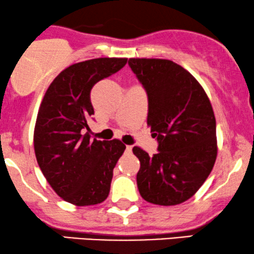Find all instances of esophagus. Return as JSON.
<instances>
[{"label": "esophagus", "instance_id": "1", "mask_svg": "<svg viewBox=\"0 0 254 254\" xmlns=\"http://www.w3.org/2000/svg\"><path fill=\"white\" fill-rule=\"evenodd\" d=\"M131 149H133V147H131V145H126V152H128V154H130Z\"/></svg>", "mask_w": 254, "mask_h": 254}]
</instances>
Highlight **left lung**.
<instances>
[{"label":"left lung","instance_id":"1","mask_svg":"<svg viewBox=\"0 0 254 254\" xmlns=\"http://www.w3.org/2000/svg\"><path fill=\"white\" fill-rule=\"evenodd\" d=\"M128 64L147 91V124L158 141L154 156L133 148L141 164L138 190L150 203H183L202 186L216 161L210 100L195 77L171 60L131 58Z\"/></svg>","mask_w":254,"mask_h":254}]
</instances>
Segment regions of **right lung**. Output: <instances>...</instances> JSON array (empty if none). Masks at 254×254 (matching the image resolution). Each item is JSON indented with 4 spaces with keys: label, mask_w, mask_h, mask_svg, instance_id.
I'll return each mask as SVG.
<instances>
[{
    "label": "right lung",
    "mask_w": 254,
    "mask_h": 254,
    "mask_svg": "<svg viewBox=\"0 0 254 254\" xmlns=\"http://www.w3.org/2000/svg\"><path fill=\"white\" fill-rule=\"evenodd\" d=\"M126 64V58H99L69 65L40 104L33 134L37 162L54 192L75 206L98 204L109 196L113 169L126 149L117 138L91 141L82 134L95 114L92 86Z\"/></svg>",
    "instance_id": "1"
}]
</instances>
